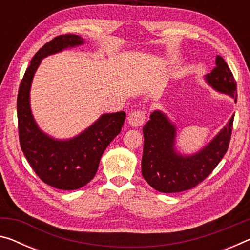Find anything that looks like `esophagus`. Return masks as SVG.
Instances as JSON below:
<instances>
[{
	"instance_id": "obj_1",
	"label": "esophagus",
	"mask_w": 250,
	"mask_h": 250,
	"mask_svg": "<svg viewBox=\"0 0 250 250\" xmlns=\"http://www.w3.org/2000/svg\"><path fill=\"white\" fill-rule=\"evenodd\" d=\"M128 124L132 126V127H140L145 123V113L144 112H133L127 117Z\"/></svg>"
}]
</instances>
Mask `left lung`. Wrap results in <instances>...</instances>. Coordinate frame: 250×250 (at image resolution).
<instances>
[{
  "label": "left lung",
  "mask_w": 250,
  "mask_h": 250,
  "mask_svg": "<svg viewBox=\"0 0 250 250\" xmlns=\"http://www.w3.org/2000/svg\"><path fill=\"white\" fill-rule=\"evenodd\" d=\"M208 85L237 103V83L228 64L220 56L216 67L205 76ZM233 116L208 144L193 154H182L176 149L178 128L170 117L156 109L144 125V148L142 175L153 189L163 193L190 190L202 182L227 152L231 137Z\"/></svg>",
  "instance_id": "8db88e82"
}]
</instances>
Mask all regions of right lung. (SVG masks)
<instances>
[{"instance_id": "1", "label": "right lung", "mask_w": 250, "mask_h": 250, "mask_svg": "<svg viewBox=\"0 0 250 250\" xmlns=\"http://www.w3.org/2000/svg\"><path fill=\"white\" fill-rule=\"evenodd\" d=\"M83 43L85 39L76 34L47 42L32 58L18 94L21 149L42 181L60 190L79 189L94 179L104 151L121 133L126 117L124 112L103 114L89 127L67 140L50 136L38 126L30 105V91L42 59Z\"/></svg>"}]
</instances>
